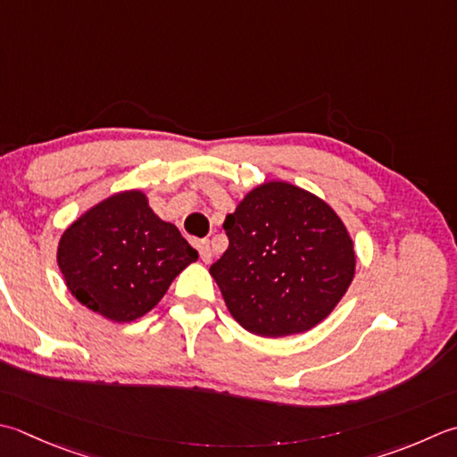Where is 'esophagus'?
I'll return each mask as SVG.
<instances>
[{
    "mask_svg": "<svg viewBox=\"0 0 457 457\" xmlns=\"http://www.w3.org/2000/svg\"><path fill=\"white\" fill-rule=\"evenodd\" d=\"M198 252H200V257L204 263H210L212 262V247H210V241H200L198 244Z\"/></svg>",
    "mask_w": 457,
    "mask_h": 457,
    "instance_id": "obj_1",
    "label": "esophagus"
}]
</instances>
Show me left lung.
<instances>
[{
    "mask_svg": "<svg viewBox=\"0 0 457 457\" xmlns=\"http://www.w3.org/2000/svg\"><path fill=\"white\" fill-rule=\"evenodd\" d=\"M229 245L210 275L237 323L259 337L307 333L325 320L356 271L341 216L305 187L270 180L228 213Z\"/></svg>",
    "mask_w": 457,
    "mask_h": 457,
    "instance_id": "1",
    "label": "left lung"
}]
</instances>
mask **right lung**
I'll list each match as a JSON object with an SVG mask.
<instances>
[{"instance_id": "obj_1", "label": "right lung", "mask_w": 457, "mask_h": 457, "mask_svg": "<svg viewBox=\"0 0 457 457\" xmlns=\"http://www.w3.org/2000/svg\"><path fill=\"white\" fill-rule=\"evenodd\" d=\"M198 252L174 223L158 218L142 190H122L67 226L57 265L71 295L112 323L154 309Z\"/></svg>"}]
</instances>
